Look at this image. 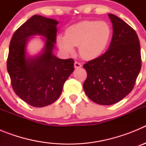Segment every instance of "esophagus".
I'll return each instance as SVG.
<instances>
[{"label": "esophagus", "instance_id": "obj_1", "mask_svg": "<svg viewBox=\"0 0 146 146\" xmlns=\"http://www.w3.org/2000/svg\"><path fill=\"white\" fill-rule=\"evenodd\" d=\"M82 66V65H81L80 63H79V62L77 61H75L74 62V68H80V67Z\"/></svg>", "mask_w": 146, "mask_h": 146}]
</instances>
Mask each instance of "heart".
I'll return each instance as SVG.
<instances>
[{"label":"heart","mask_w":146,"mask_h":146,"mask_svg":"<svg viewBox=\"0 0 146 146\" xmlns=\"http://www.w3.org/2000/svg\"><path fill=\"white\" fill-rule=\"evenodd\" d=\"M111 31L106 23L82 21L67 28L66 35H59V47L66 53H72L79 46L82 58L92 60L103 53L109 42Z\"/></svg>","instance_id":"heart-1"}]
</instances>
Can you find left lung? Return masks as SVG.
Here are the masks:
<instances>
[{"label":"left lung","mask_w":146,"mask_h":146,"mask_svg":"<svg viewBox=\"0 0 146 146\" xmlns=\"http://www.w3.org/2000/svg\"><path fill=\"white\" fill-rule=\"evenodd\" d=\"M108 16L113 29L109 48L83 65L87 72L85 93L102 105L115 104L128 95L141 69L140 41L135 31L115 15Z\"/></svg>","instance_id":"8db88e82"}]
</instances>
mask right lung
<instances>
[{
    "mask_svg": "<svg viewBox=\"0 0 146 146\" xmlns=\"http://www.w3.org/2000/svg\"><path fill=\"white\" fill-rule=\"evenodd\" d=\"M58 24L52 19L33 15L17 30L10 42L7 70L13 90L23 101L36 108L55 102L74 71L73 59H59L52 54ZM33 35L46 38L45 47L41 55L27 59L26 43Z\"/></svg>",
    "mask_w": 146,
    "mask_h": 146,
    "instance_id": "obj_1",
    "label": "right lung"
}]
</instances>
